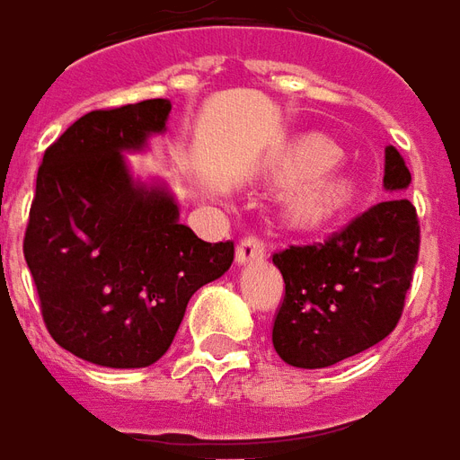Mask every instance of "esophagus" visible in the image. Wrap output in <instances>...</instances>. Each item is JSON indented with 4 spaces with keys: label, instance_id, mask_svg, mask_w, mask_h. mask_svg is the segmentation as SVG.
<instances>
[{
    "label": "esophagus",
    "instance_id": "obj_1",
    "mask_svg": "<svg viewBox=\"0 0 460 460\" xmlns=\"http://www.w3.org/2000/svg\"><path fill=\"white\" fill-rule=\"evenodd\" d=\"M267 257V240L257 234H247L243 243L237 244V264H250L257 259Z\"/></svg>",
    "mask_w": 460,
    "mask_h": 460
}]
</instances>
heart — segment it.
<instances>
[{
	"label": "heart",
	"instance_id": "1",
	"mask_svg": "<svg viewBox=\"0 0 460 460\" xmlns=\"http://www.w3.org/2000/svg\"><path fill=\"white\" fill-rule=\"evenodd\" d=\"M340 160V147L323 136H305L291 145L283 157V174L305 179L293 193V213L303 223H323L340 213L351 199V184L344 177L324 174Z\"/></svg>",
	"mask_w": 460,
	"mask_h": 460
}]
</instances>
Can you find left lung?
Returning a JSON list of instances; mask_svg holds the SVG:
<instances>
[{"mask_svg": "<svg viewBox=\"0 0 460 460\" xmlns=\"http://www.w3.org/2000/svg\"><path fill=\"white\" fill-rule=\"evenodd\" d=\"M410 169L385 147L388 189L324 243L291 244L274 264L286 283L271 341L286 364L324 368L385 340L398 324L420 257V220L405 196Z\"/></svg>", "mask_w": 460, "mask_h": 460, "instance_id": "8db88e82", "label": "left lung"}]
</instances>
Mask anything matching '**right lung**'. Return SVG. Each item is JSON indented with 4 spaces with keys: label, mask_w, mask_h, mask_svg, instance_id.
I'll list each match as a JSON object with an SVG mask.
<instances>
[{
    "label": "right lung",
    "mask_w": 460,
    "mask_h": 460,
    "mask_svg": "<svg viewBox=\"0 0 460 460\" xmlns=\"http://www.w3.org/2000/svg\"><path fill=\"white\" fill-rule=\"evenodd\" d=\"M167 99L84 113L43 155L23 234L48 332L75 357L143 368L164 354L191 296L226 274L233 240L203 243L120 152L162 133Z\"/></svg>",
    "instance_id": "right-lung-1"
}]
</instances>
